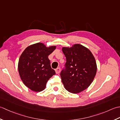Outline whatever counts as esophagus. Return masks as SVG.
Masks as SVG:
<instances>
[{"instance_id": "esophagus-1", "label": "esophagus", "mask_w": 120, "mask_h": 120, "mask_svg": "<svg viewBox=\"0 0 120 120\" xmlns=\"http://www.w3.org/2000/svg\"><path fill=\"white\" fill-rule=\"evenodd\" d=\"M55 72L57 74H59L60 72V67H58L56 69H55Z\"/></svg>"}]
</instances>
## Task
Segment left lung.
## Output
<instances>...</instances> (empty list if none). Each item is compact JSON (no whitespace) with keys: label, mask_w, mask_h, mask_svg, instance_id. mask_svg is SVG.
I'll use <instances>...</instances> for the list:
<instances>
[{"label":"left lung","mask_w":120,"mask_h":120,"mask_svg":"<svg viewBox=\"0 0 120 120\" xmlns=\"http://www.w3.org/2000/svg\"><path fill=\"white\" fill-rule=\"evenodd\" d=\"M62 51L66 62L60 74L62 81L68 92L79 93L93 81L97 72L96 60L91 51L79 44L63 47Z\"/></svg>","instance_id":"obj_1"}]
</instances>
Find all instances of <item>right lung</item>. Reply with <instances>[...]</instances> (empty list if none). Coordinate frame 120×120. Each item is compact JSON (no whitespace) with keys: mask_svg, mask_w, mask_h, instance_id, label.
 <instances>
[{"mask_svg":"<svg viewBox=\"0 0 120 120\" xmlns=\"http://www.w3.org/2000/svg\"><path fill=\"white\" fill-rule=\"evenodd\" d=\"M55 48V46L47 48L42 43H37L28 46L21 54L18 64L19 76L32 91H43L48 81L55 75L48 58Z\"/></svg>","mask_w":120,"mask_h":120,"instance_id":"add662e5","label":"right lung"}]
</instances>
